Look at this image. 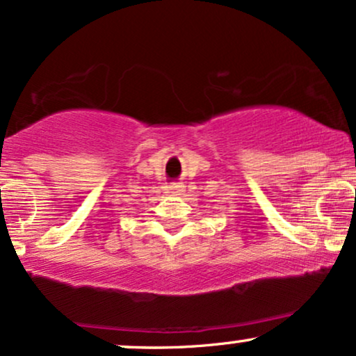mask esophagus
I'll list each match as a JSON object with an SVG mask.
<instances>
[{
    "instance_id": "1",
    "label": "esophagus",
    "mask_w": 356,
    "mask_h": 356,
    "mask_svg": "<svg viewBox=\"0 0 356 356\" xmlns=\"http://www.w3.org/2000/svg\"><path fill=\"white\" fill-rule=\"evenodd\" d=\"M169 192L172 195H181L184 192V186L181 182H175V184H172V186H169Z\"/></svg>"
}]
</instances>
